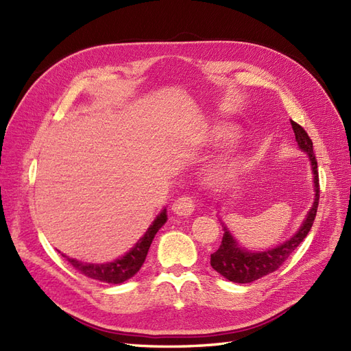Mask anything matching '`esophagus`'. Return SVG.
I'll return each mask as SVG.
<instances>
[{
    "mask_svg": "<svg viewBox=\"0 0 351 351\" xmlns=\"http://www.w3.org/2000/svg\"><path fill=\"white\" fill-rule=\"evenodd\" d=\"M171 210L174 212L177 217H189V215L193 214L195 202H193L192 197L182 196V197H178V199L174 200Z\"/></svg>",
    "mask_w": 351,
    "mask_h": 351,
    "instance_id": "34e87169",
    "label": "esophagus"
}]
</instances>
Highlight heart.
<instances>
[{
	"instance_id": "1",
	"label": "heart",
	"mask_w": 351,
	"mask_h": 351,
	"mask_svg": "<svg viewBox=\"0 0 351 351\" xmlns=\"http://www.w3.org/2000/svg\"><path fill=\"white\" fill-rule=\"evenodd\" d=\"M240 129L236 124L218 121L210 124L205 132V141L214 146H228L240 139ZM247 156L237 152L218 159L208 169L206 180L212 187H226L246 169Z\"/></svg>"
}]
</instances>
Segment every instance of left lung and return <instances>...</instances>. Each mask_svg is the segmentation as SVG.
I'll list each match as a JSON object with an SVG mask.
<instances>
[{
	"label": "left lung",
	"mask_w": 351,
	"mask_h": 351,
	"mask_svg": "<svg viewBox=\"0 0 351 351\" xmlns=\"http://www.w3.org/2000/svg\"><path fill=\"white\" fill-rule=\"evenodd\" d=\"M291 125L297 146H299V149L309 158L315 192L313 204L311 209L307 210L299 230H297L289 240H285L284 243L278 244V246L262 252H254L247 250L246 247H241L239 241L234 239V236L231 234V231L228 230L226 222L222 221V218H219L224 234H222L219 249L210 254V267L231 282L247 284L252 281H256L274 271H277L281 265L289 259V256L297 249V246L306 239V236L309 234V231L313 226L317 204H319V177H317V162L313 154V143L311 141V137L304 132L303 127H300L294 121H291Z\"/></svg>",
	"instance_id": "obj_1"
}]
</instances>
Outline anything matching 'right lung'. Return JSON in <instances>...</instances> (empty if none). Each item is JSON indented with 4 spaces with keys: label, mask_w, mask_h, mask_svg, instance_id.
Here are the masks:
<instances>
[{
    "label": "right lung",
    "mask_w": 351,
    "mask_h": 351,
    "mask_svg": "<svg viewBox=\"0 0 351 351\" xmlns=\"http://www.w3.org/2000/svg\"><path fill=\"white\" fill-rule=\"evenodd\" d=\"M167 219H168L167 209L164 208L152 221V224L146 230L145 234L137 240L134 246L130 250H127L123 256L117 258L111 262L89 263V262H80L77 259L66 256L64 253L61 254L73 265L74 268L92 280H98L108 284H121L129 278L134 277V275L139 272L146 259L147 250L151 247L155 234L159 231V228L165 224Z\"/></svg>",
    "instance_id": "1"
}]
</instances>
